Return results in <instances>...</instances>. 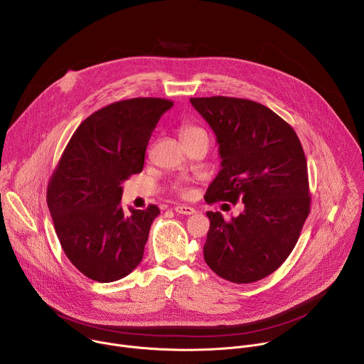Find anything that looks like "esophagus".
Wrapping results in <instances>:
<instances>
[{
	"label": "esophagus",
	"mask_w": 364,
	"mask_h": 364,
	"mask_svg": "<svg viewBox=\"0 0 364 364\" xmlns=\"http://www.w3.org/2000/svg\"><path fill=\"white\" fill-rule=\"evenodd\" d=\"M174 210H176V213H178V215H186V216L196 213V210L193 209L191 205H184V204L174 207Z\"/></svg>",
	"instance_id": "esophagus-1"
}]
</instances>
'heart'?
<instances>
[{
    "instance_id": "1",
    "label": "heart",
    "mask_w": 364,
    "mask_h": 364,
    "mask_svg": "<svg viewBox=\"0 0 364 364\" xmlns=\"http://www.w3.org/2000/svg\"><path fill=\"white\" fill-rule=\"evenodd\" d=\"M196 132H204V131H203L201 128H198V127H194V125H184V127L180 129L181 138L190 136V135H193V134H196ZM173 190H174L178 196H181V197H187V196L191 194V190H190V187H188V181H186V180L176 181V183L173 184Z\"/></svg>"
}]
</instances>
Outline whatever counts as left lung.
I'll list each match as a JSON object with an SVG mask.
<instances>
[{"mask_svg":"<svg viewBox=\"0 0 364 364\" xmlns=\"http://www.w3.org/2000/svg\"><path fill=\"white\" fill-rule=\"evenodd\" d=\"M190 102L215 131L222 159L205 203L245 204L230 222L207 212L204 261L226 281L256 282L285 262L309 215L302 145L294 128L262 103L228 96Z\"/></svg>","mask_w":364,"mask_h":364,"instance_id":"obj_1","label":"left lung"}]
</instances>
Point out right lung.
Listing matches in <instances>:
<instances>
[{"label": "right lung", "instance_id": "add662e5", "mask_svg": "<svg viewBox=\"0 0 364 364\" xmlns=\"http://www.w3.org/2000/svg\"><path fill=\"white\" fill-rule=\"evenodd\" d=\"M161 97L111 103L75 131L47 186V205L69 261L87 278L114 282L141 262L155 204L125 213L121 184L144 168L145 149L161 115Z\"/></svg>", "mask_w": 364, "mask_h": 364}]
</instances>
